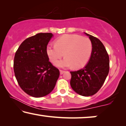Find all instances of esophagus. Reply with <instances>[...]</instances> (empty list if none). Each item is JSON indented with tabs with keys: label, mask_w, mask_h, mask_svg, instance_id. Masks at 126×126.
Wrapping results in <instances>:
<instances>
[{
	"label": "esophagus",
	"mask_w": 126,
	"mask_h": 126,
	"mask_svg": "<svg viewBox=\"0 0 126 126\" xmlns=\"http://www.w3.org/2000/svg\"><path fill=\"white\" fill-rule=\"evenodd\" d=\"M60 75H63V74L65 72V71H64V70H60Z\"/></svg>",
	"instance_id": "obj_1"
}]
</instances>
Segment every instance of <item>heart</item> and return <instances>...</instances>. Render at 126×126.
<instances>
[{"label":"heart","instance_id":"obj_1","mask_svg":"<svg viewBox=\"0 0 126 126\" xmlns=\"http://www.w3.org/2000/svg\"><path fill=\"white\" fill-rule=\"evenodd\" d=\"M92 50V43L88 38L77 34H65L57 39L56 45L47 46V54L52 63L61 58L64 54V59L56 63L58 67L73 66L75 68H80L87 64Z\"/></svg>","mask_w":126,"mask_h":126}]
</instances>
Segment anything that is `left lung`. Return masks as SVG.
Here are the masks:
<instances>
[{"label": "left lung", "mask_w": 126, "mask_h": 126, "mask_svg": "<svg viewBox=\"0 0 126 126\" xmlns=\"http://www.w3.org/2000/svg\"><path fill=\"white\" fill-rule=\"evenodd\" d=\"M90 39L92 50L84 68L70 72V86L77 94L90 96L96 94L106 80L110 70L109 56L103 43L97 38L85 33Z\"/></svg>", "instance_id": "8db88e82"}]
</instances>
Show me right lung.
Listing matches in <instances>:
<instances>
[{
  "label": "right lung",
  "mask_w": 126,
  "mask_h": 126,
  "mask_svg": "<svg viewBox=\"0 0 126 126\" xmlns=\"http://www.w3.org/2000/svg\"><path fill=\"white\" fill-rule=\"evenodd\" d=\"M51 33L37 34L26 39L14 57V70L19 85L34 97L47 95L53 90L60 71L49 61L47 45Z\"/></svg>",
  "instance_id": "right-lung-1"
}]
</instances>
